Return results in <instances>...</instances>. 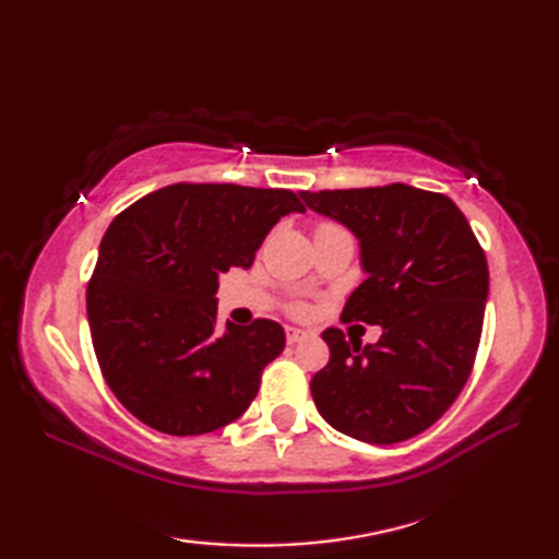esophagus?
Returning a JSON list of instances; mask_svg holds the SVG:
<instances>
[{
  "instance_id": "esophagus-1",
  "label": "esophagus",
  "mask_w": 559,
  "mask_h": 559,
  "mask_svg": "<svg viewBox=\"0 0 559 559\" xmlns=\"http://www.w3.org/2000/svg\"><path fill=\"white\" fill-rule=\"evenodd\" d=\"M307 336H310V334H307V331H302V329H295V326H288V329H286V341L290 343V346H293V343L305 341Z\"/></svg>"
}]
</instances>
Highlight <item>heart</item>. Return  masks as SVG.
<instances>
[{"instance_id": "heart-1", "label": "heart", "mask_w": 559, "mask_h": 559, "mask_svg": "<svg viewBox=\"0 0 559 559\" xmlns=\"http://www.w3.org/2000/svg\"><path fill=\"white\" fill-rule=\"evenodd\" d=\"M322 228H336V225H331V223H322V225H319V228H317V230H322ZM293 310H295V312H298V314H305V305H295V307H293Z\"/></svg>"}]
</instances>
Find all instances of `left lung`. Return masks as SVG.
Segmentation results:
<instances>
[{"label":"left lung","mask_w":559,"mask_h":559,"mask_svg":"<svg viewBox=\"0 0 559 559\" xmlns=\"http://www.w3.org/2000/svg\"><path fill=\"white\" fill-rule=\"evenodd\" d=\"M305 206L358 237L367 278L343 322L382 326L374 346L326 329L331 358L312 399L334 430L396 444L435 425L468 382L490 273L466 216L444 194L411 185L300 192Z\"/></svg>","instance_id":"8db88e82"}]
</instances>
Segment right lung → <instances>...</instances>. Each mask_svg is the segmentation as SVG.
Returning a JSON list of instances; mask_svg holds the SVG:
<instances>
[{
	"label": "right lung",
	"mask_w": 559,
	"mask_h": 559,
	"mask_svg": "<svg viewBox=\"0 0 559 559\" xmlns=\"http://www.w3.org/2000/svg\"><path fill=\"white\" fill-rule=\"evenodd\" d=\"M302 211L290 189L180 182L110 223L86 310L100 372L134 418L194 437L249 408L286 334L271 319L218 329V276L252 266L273 225Z\"/></svg>",
	"instance_id": "1"
}]
</instances>
